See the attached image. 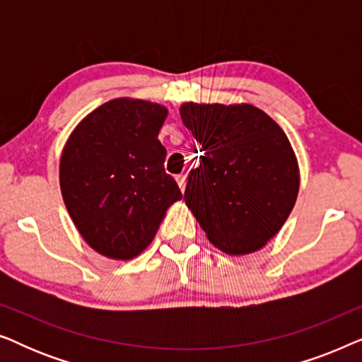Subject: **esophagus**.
<instances>
[{"label": "esophagus", "instance_id": "obj_1", "mask_svg": "<svg viewBox=\"0 0 362 362\" xmlns=\"http://www.w3.org/2000/svg\"><path fill=\"white\" fill-rule=\"evenodd\" d=\"M176 182H177V186H180V189L185 191V187H186V175H177L176 176Z\"/></svg>", "mask_w": 362, "mask_h": 362}]
</instances>
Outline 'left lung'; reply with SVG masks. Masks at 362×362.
<instances>
[{"instance_id":"obj_1","label":"left lung","mask_w":362,"mask_h":362,"mask_svg":"<svg viewBox=\"0 0 362 362\" xmlns=\"http://www.w3.org/2000/svg\"><path fill=\"white\" fill-rule=\"evenodd\" d=\"M180 113L202 151L187 177V207L226 254L262 249L285 224L298 196V161L288 138L249 103L187 102Z\"/></svg>"}]
</instances>
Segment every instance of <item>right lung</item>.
<instances>
[{"label":"right lung","mask_w":362,"mask_h":362,"mask_svg":"<svg viewBox=\"0 0 362 362\" xmlns=\"http://www.w3.org/2000/svg\"><path fill=\"white\" fill-rule=\"evenodd\" d=\"M166 115L158 103L115 98L88 113L64 146V202L83 240L108 259L141 254L182 197L158 140Z\"/></svg>","instance_id":"obj_1"}]
</instances>
